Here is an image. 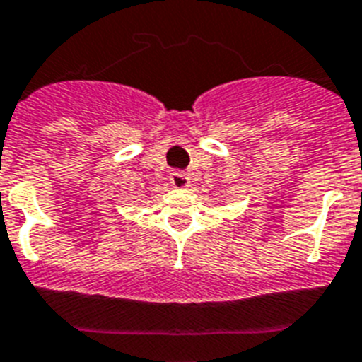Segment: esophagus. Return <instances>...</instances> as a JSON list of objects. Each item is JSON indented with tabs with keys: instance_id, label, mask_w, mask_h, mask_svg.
Here are the masks:
<instances>
[{
	"instance_id": "1",
	"label": "esophagus",
	"mask_w": 362,
	"mask_h": 362,
	"mask_svg": "<svg viewBox=\"0 0 362 362\" xmlns=\"http://www.w3.org/2000/svg\"><path fill=\"white\" fill-rule=\"evenodd\" d=\"M169 182H171L173 187L184 189V187H189L191 178H189V175L184 171H173L171 175H169Z\"/></svg>"
}]
</instances>
